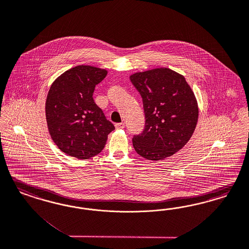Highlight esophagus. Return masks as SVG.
Segmentation results:
<instances>
[{
    "mask_svg": "<svg viewBox=\"0 0 249 249\" xmlns=\"http://www.w3.org/2000/svg\"><path fill=\"white\" fill-rule=\"evenodd\" d=\"M115 127H116V129H124V128H125V124H124V123H117V124L115 125Z\"/></svg>",
    "mask_w": 249,
    "mask_h": 249,
    "instance_id": "esophagus-1",
    "label": "esophagus"
}]
</instances>
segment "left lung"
I'll return each instance as SVG.
<instances>
[{
  "mask_svg": "<svg viewBox=\"0 0 249 249\" xmlns=\"http://www.w3.org/2000/svg\"><path fill=\"white\" fill-rule=\"evenodd\" d=\"M145 115L143 131L134 135L138 155L157 161L178 152L192 136L198 117L197 100L186 79L168 68L130 75Z\"/></svg>",
  "mask_w": 249,
  "mask_h": 249,
  "instance_id": "obj_1",
  "label": "left lung"
}]
</instances>
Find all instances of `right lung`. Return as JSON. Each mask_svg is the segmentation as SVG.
<instances>
[{
	"mask_svg": "<svg viewBox=\"0 0 249 249\" xmlns=\"http://www.w3.org/2000/svg\"><path fill=\"white\" fill-rule=\"evenodd\" d=\"M107 73L104 69L79 65L66 71L51 86L46 120L53 142L64 154L78 159L98 155L115 129L93 98L94 87Z\"/></svg>",
	"mask_w": 249,
	"mask_h": 249,
	"instance_id": "add662e5",
	"label": "right lung"
}]
</instances>
